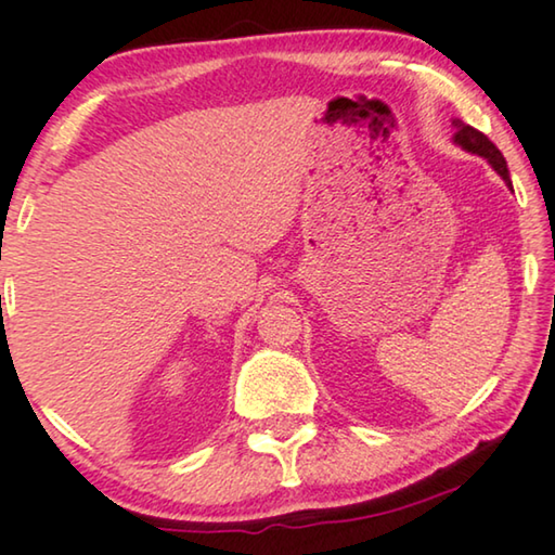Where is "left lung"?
Returning a JSON list of instances; mask_svg holds the SVG:
<instances>
[{
	"label": "left lung",
	"mask_w": 555,
	"mask_h": 555,
	"mask_svg": "<svg viewBox=\"0 0 555 555\" xmlns=\"http://www.w3.org/2000/svg\"><path fill=\"white\" fill-rule=\"evenodd\" d=\"M453 127H456L453 142H456L461 149H466V152H470V154H478V156H483V159H489V164L495 169V173H499V177L511 186L506 159H503L499 146H495L489 137L481 134V131L474 129V127H468V124H463L461 119H453ZM511 189H514V186H511Z\"/></svg>",
	"instance_id": "left-lung-1"
}]
</instances>
